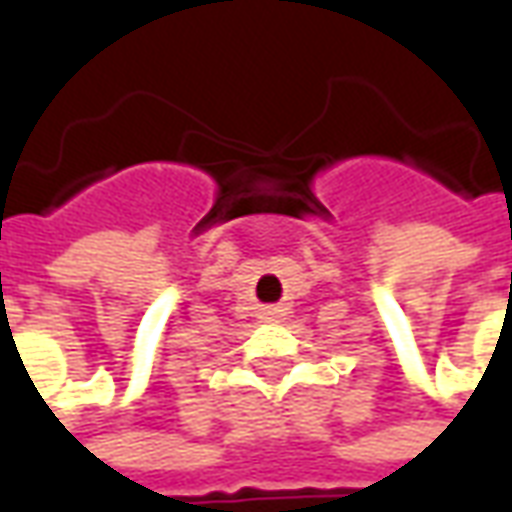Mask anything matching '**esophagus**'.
<instances>
[{
	"label": "esophagus",
	"instance_id": "esophagus-1",
	"mask_svg": "<svg viewBox=\"0 0 512 512\" xmlns=\"http://www.w3.org/2000/svg\"><path fill=\"white\" fill-rule=\"evenodd\" d=\"M263 315H266V318H274V315H277V307H266V312H263Z\"/></svg>",
	"mask_w": 512,
	"mask_h": 512
}]
</instances>
